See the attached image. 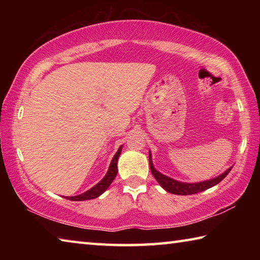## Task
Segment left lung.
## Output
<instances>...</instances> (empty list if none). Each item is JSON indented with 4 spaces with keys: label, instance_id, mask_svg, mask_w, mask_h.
<instances>
[{
    "label": "left lung",
    "instance_id": "left-lung-1",
    "mask_svg": "<svg viewBox=\"0 0 260 260\" xmlns=\"http://www.w3.org/2000/svg\"><path fill=\"white\" fill-rule=\"evenodd\" d=\"M149 164H150L151 173L157 180V182L159 183L167 192L174 193V195H192V193L204 191L206 189L215 186V184H218L221 180L225 179L226 175L230 173L231 170L233 169V166H231L230 169H227L222 174H220L213 179L205 180V181H201V182L189 183V182L178 181V180H174L172 178L167 177V175H164L162 173H160L159 171H157L152 164V157H151L150 151H149Z\"/></svg>",
    "mask_w": 260,
    "mask_h": 260
}]
</instances>
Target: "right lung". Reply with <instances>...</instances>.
Returning <instances> with one entry per match:
<instances>
[{
  "instance_id": "obj_1",
  "label": "right lung",
  "mask_w": 260,
  "mask_h": 260,
  "mask_svg": "<svg viewBox=\"0 0 260 260\" xmlns=\"http://www.w3.org/2000/svg\"><path fill=\"white\" fill-rule=\"evenodd\" d=\"M121 149H122V146L119 147L118 151L116 152V155L113 156L107 174H105V177L101 180L99 183H96L94 187H91L89 189V190L82 192V193H80V195L65 196V199L70 200V201H88V200H94V199H96V197L102 195V193L109 188L110 184L112 183V181L114 180V178H116V175L118 173L117 164H118V159H119Z\"/></svg>"
}]
</instances>
